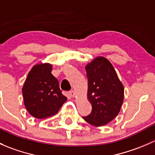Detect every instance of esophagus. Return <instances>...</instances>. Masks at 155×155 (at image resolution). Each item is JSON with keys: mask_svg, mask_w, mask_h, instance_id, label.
<instances>
[{"mask_svg": "<svg viewBox=\"0 0 155 155\" xmlns=\"http://www.w3.org/2000/svg\"><path fill=\"white\" fill-rule=\"evenodd\" d=\"M69 94H70V97H75V95H76V92H75L73 90H72L69 92Z\"/></svg>", "mask_w": 155, "mask_h": 155, "instance_id": "obj_1", "label": "esophagus"}]
</instances>
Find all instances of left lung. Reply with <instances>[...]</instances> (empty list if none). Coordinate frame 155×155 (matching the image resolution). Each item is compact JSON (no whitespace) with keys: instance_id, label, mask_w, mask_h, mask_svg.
I'll return each instance as SVG.
<instances>
[{"instance_id":"8db88e82","label":"left lung","mask_w":155,"mask_h":155,"mask_svg":"<svg viewBox=\"0 0 155 155\" xmlns=\"http://www.w3.org/2000/svg\"><path fill=\"white\" fill-rule=\"evenodd\" d=\"M85 70L88 80L87 98L92 110L83 118L91 125H105L120 112L124 101V87L112 64L105 58H96Z\"/></svg>"}]
</instances>
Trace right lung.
<instances>
[{
  "label": "right lung",
  "mask_w": 155,
  "mask_h": 155,
  "mask_svg": "<svg viewBox=\"0 0 155 155\" xmlns=\"http://www.w3.org/2000/svg\"><path fill=\"white\" fill-rule=\"evenodd\" d=\"M49 64L35 65L22 87L25 106L32 116L46 118L55 115L68 98L62 94L58 80Z\"/></svg>",
  "instance_id": "add662e5"
}]
</instances>
